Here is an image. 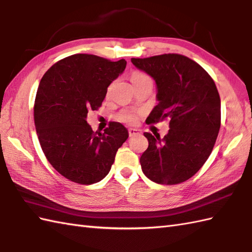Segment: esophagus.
<instances>
[{
    "label": "esophagus",
    "mask_w": 252,
    "mask_h": 252,
    "mask_svg": "<svg viewBox=\"0 0 252 252\" xmlns=\"http://www.w3.org/2000/svg\"><path fill=\"white\" fill-rule=\"evenodd\" d=\"M139 132L138 130H136V128H128V136L130 137H133V136H136L138 135Z\"/></svg>",
    "instance_id": "1"
}]
</instances>
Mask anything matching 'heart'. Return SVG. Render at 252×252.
<instances>
[{"label":"heart","mask_w":252,"mask_h":252,"mask_svg":"<svg viewBox=\"0 0 252 252\" xmlns=\"http://www.w3.org/2000/svg\"><path fill=\"white\" fill-rule=\"evenodd\" d=\"M147 79H150V78L147 75L142 73V72H139V71H133L130 74V80L133 84V86L142 83V81L147 80ZM117 118H118V120L125 122V124L134 125V124H136L138 120V114L134 113V112H122L118 116H117Z\"/></svg>","instance_id":"1"}]
</instances>
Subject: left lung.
I'll list each match as a JSON object with an SVG mask.
<instances>
[{"label":"left lung","instance_id":"8db88e82","mask_svg":"<svg viewBox=\"0 0 252 252\" xmlns=\"http://www.w3.org/2000/svg\"><path fill=\"white\" fill-rule=\"evenodd\" d=\"M131 62L156 80L159 103L146 124L169 119L166 135L144 133L147 150L139 159L143 173L161 185H177L198 172L213 151L221 125L220 96L200 64L178 54Z\"/></svg>","mask_w":252,"mask_h":252}]
</instances>
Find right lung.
<instances>
[{"instance_id": "obj_1", "label": "right lung", "mask_w": 252, "mask_h": 252, "mask_svg": "<svg viewBox=\"0 0 252 252\" xmlns=\"http://www.w3.org/2000/svg\"><path fill=\"white\" fill-rule=\"evenodd\" d=\"M126 65L125 59L77 54L55 63L40 80L34 103L40 147L52 167L76 184L101 181L128 137L119 122L94 133L86 120L89 110L101 107L108 86Z\"/></svg>"}]
</instances>
